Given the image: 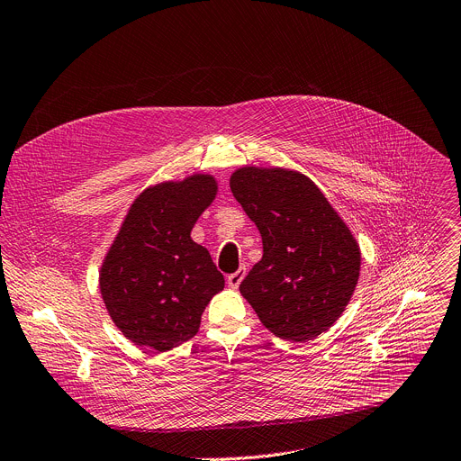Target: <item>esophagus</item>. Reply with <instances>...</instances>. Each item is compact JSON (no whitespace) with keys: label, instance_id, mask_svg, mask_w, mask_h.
I'll return each mask as SVG.
<instances>
[{"label":"esophagus","instance_id":"34e87169","mask_svg":"<svg viewBox=\"0 0 461 461\" xmlns=\"http://www.w3.org/2000/svg\"><path fill=\"white\" fill-rule=\"evenodd\" d=\"M244 276H246V268H244V267H240V268H239V270H237V272H233V274H230V276H228V279H226V281H228V285H230V286H231V288H237V286H239V285H240V281H242V279H244Z\"/></svg>","mask_w":461,"mask_h":461}]
</instances>
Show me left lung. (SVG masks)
Listing matches in <instances>:
<instances>
[{
  "label": "left lung",
  "instance_id": "obj_1",
  "mask_svg": "<svg viewBox=\"0 0 461 461\" xmlns=\"http://www.w3.org/2000/svg\"><path fill=\"white\" fill-rule=\"evenodd\" d=\"M230 187L263 239V258L240 283V294L276 337L314 340L353 296L360 274L357 239L298 171L240 167Z\"/></svg>",
  "mask_w": 461,
  "mask_h": 461
}]
</instances>
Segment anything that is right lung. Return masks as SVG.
Instances as JSON below:
<instances>
[{
    "mask_svg": "<svg viewBox=\"0 0 461 461\" xmlns=\"http://www.w3.org/2000/svg\"><path fill=\"white\" fill-rule=\"evenodd\" d=\"M217 180L191 175L147 187L131 205L99 272L101 296L131 342L169 351L198 332L207 303L224 288L207 249L191 239Z\"/></svg>",
    "mask_w": 461,
    "mask_h": 461,
    "instance_id": "add662e5",
    "label": "right lung"
}]
</instances>
